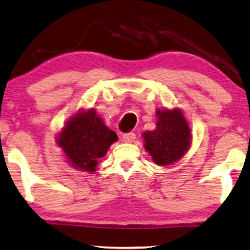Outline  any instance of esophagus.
I'll list each match as a JSON object with an SVG mask.
<instances>
[{
  "label": "esophagus",
  "instance_id": "obj_1",
  "mask_svg": "<svg viewBox=\"0 0 250 250\" xmlns=\"http://www.w3.org/2000/svg\"><path fill=\"white\" fill-rule=\"evenodd\" d=\"M136 138V135L133 132H128V133H125L124 137H122V140H124L125 143H132L133 140Z\"/></svg>",
  "mask_w": 250,
  "mask_h": 250
}]
</instances>
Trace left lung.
<instances>
[{
    "mask_svg": "<svg viewBox=\"0 0 250 250\" xmlns=\"http://www.w3.org/2000/svg\"><path fill=\"white\" fill-rule=\"evenodd\" d=\"M156 126L142 133L144 148L159 167H167L180 161L192 143L191 128L181 108L156 110Z\"/></svg>",
    "mask_w": 250,
    "mask_h": 250,
    "instance_id": "1",
    "label": "left lung"
}]
</instances>
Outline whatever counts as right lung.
I'll use <instances>...</instances> for the list:
<instances>
[{
	"label": "right lung",
	"instance_id": "obj_1",
	"mask_svg": "<svg viewBox=\"0 0 250 250\" xmlns=\"http://www.w3.org/2000/svg\"><path fill=\"white\" fill-rule=\"evenodd\" d=\"M118 136L105 125L95 108H79L55 137L56 145L70 167L78 171L95 173L102 157Z\"/></svg>",
	"mask_w": 250,
	"mask_h": 250
}]
</instances>
